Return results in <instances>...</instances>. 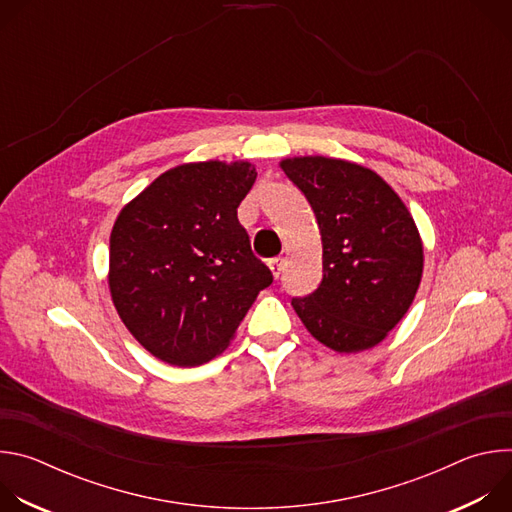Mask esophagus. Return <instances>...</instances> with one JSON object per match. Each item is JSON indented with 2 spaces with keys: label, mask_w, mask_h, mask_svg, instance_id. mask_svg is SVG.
Instances as JSON below:
<instances>
[{
  "label": "esophagus",
  "mask_w": 512,
  "mask_h": 512,
  "mask_svg": "<svg viewBox=\"0 0 512 512\" xmlns=\"http://www.w3.org/2000/svg\"><path fill=\"white\" fill-rule=\"evenodd\" d=\"M269 269H271V273H273V277H279L281 275V271H283V259L281 257H275V259H269Z\"/></svg>",
  "instance_id": "1"
}]
</instances>
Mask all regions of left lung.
Returning <instances> with one entry per match:
<instances>
[{
  "label": "left lung",
  "instance_id": "8db88e82",
  "mask_svg": "<svg viewBox=\"0 0 512 512\" xmlns=\"http://www.w3.org/2000/svg\"><path fill=\"white\" fill-rule=\"evenodd\" d=\"M281 170L310 202L322 235L324 277L291 306L328 348H373L405 316L421 281L423 245L407 206L379 174L346 160L289 158Z\"/></svg>",
  "mask_w": 512,
  "mask_h": 512
}]
</instances>
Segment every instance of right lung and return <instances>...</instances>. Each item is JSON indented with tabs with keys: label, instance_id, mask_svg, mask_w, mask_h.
<instances>
[{
	"label": "right lung",
	"instance_id": "right-lung-1",
	"mask_svg": "<svg viewBox=\"0 0 512 512\" xmlns=\"http://www.w3.org/2000/svg\"><path fill=\"white\" fill-rule=\"evenodd\" d=\"M255 178L249 162L184 164L119 212L109 241L111 298L156 358L176 367L212 360L271 285L237 218Z\"/></svg>",
	"mask_w": 512,
	"mask_h": 512
}]
</instances>
